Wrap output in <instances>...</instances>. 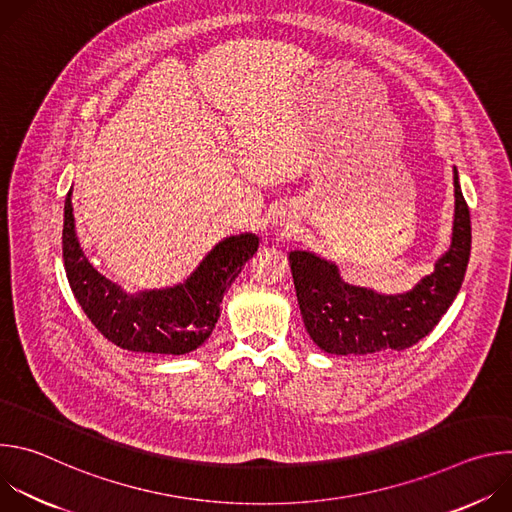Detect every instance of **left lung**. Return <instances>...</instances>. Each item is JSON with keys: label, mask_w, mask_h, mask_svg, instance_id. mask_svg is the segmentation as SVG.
<instances>
[{"label": "left lung", "mask_w": 512, "mask_h": 512, "mask_svg": "<svg viewBox=\"0 0 512 512\" xmlns=\"http://www.w3.org/2000/svg\"><path fill=\"white\" fill-rule=\"evenodd\" d=\"M454 196L452 245L435 261L433 273L405 294L385 296L350 285L336 263L310 251L289 253L306 330L324 352L346 356L405 350L442 320L462 287L472 245L470 210L456 168Z\"/></svg>", "instance_id": "left-lung-1"}]
</instances>
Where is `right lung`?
I'll list each match as a JSON object with an SVG mask.
<instances>
[{
    "mask_svg": "<svg viewBox=\"0 0 512 512\" xmlns=\"http://www.w3.org/2000/svg\"><path fill=\"white\" fill-rule=\"evenodd\" d=\"M72 190L64 200L62 257L72 294L95 328L131 352L186 354L212 334L221 304L243 265L255 255L259 237L233 235L216 243L184 283L164 289L127 291L101 275L77 239Z\"/></svg>",
    "mask_w": 512,
    "mask_h": 512,
    "instance_id": "obj_1",
    "label": "right lung"
}]
</instances>
